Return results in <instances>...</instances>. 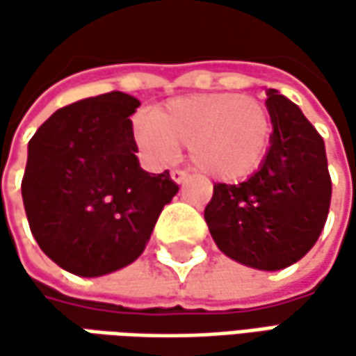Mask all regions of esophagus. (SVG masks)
Wrapping results in <instances>:
<instances>
[{"mask_svg": "<svg viewBox=\"0 0 356 356\" xmlns=\"http://www.w3.org/2000/svg\"><path fill=\"white\" fill-rule=\"evenodd\" d=\"M170 178L176 182V184H184L186 180H188V174H186L184 170H172Z\"/></svg>", "mask_w": 356, "mask_h": 356, "instance_id": "1", "label": "esophagus"}]
</instances>
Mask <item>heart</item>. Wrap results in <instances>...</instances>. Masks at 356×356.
<instances>
[{
    "mask_svg": "<svg viewBox=\"0 0 356 356\" xmlns=\"http://www.w3.org/2000/svg\"><path fill=\"white\" fill-rule=\"evenodd\" d=\"M271 115L261 101L238 92H206L172 99L134 124V140L152 164H166L188 144V156L213 180H239L266 156Z\"/></svg>",
    "mask_w": 356,
    "mask_h": 356,
    "instance_id": "1",
    "label": "heart"
}]
</instances>
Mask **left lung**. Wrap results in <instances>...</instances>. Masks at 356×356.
I'll list each match as a JSON object with an SVG mask.
<instances>
[{"label":"left lung","instance_id":"obj_1","mask_svg":"<svg viewBox=\"0 0 356 356\" xmlns=\"http://www.w3.org/2000/svg\"><path fill=\"white\" fill-rule=\"evenodd\" d=\"M273 122L261 168L239 184H213L204 218L213 241L243 266L275 271L315 245L331 206L325 143L301 108L267 90Z\"/></svg>","mask_w":356,"mask_h":356}]
</instances>
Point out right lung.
<instances>
[{
	"instance_id": "obj_1",
	"label": "right lung",
	"mask_w": 356,
	"mask_h": 356,
	"mask_svg": "<svg viewBox=\"0 0 356 356\" xmlns=\"http://www.w3.org/2000/svg\"><path fill=\"white\" fill-rule=\"evenodd\" d=\"M138 99L111 90L53 113L29 140L23 206L39 248L75 275L97 277L143 253L178 184L138 164L130 115Z\"/></svg>"
}]
</instances>
